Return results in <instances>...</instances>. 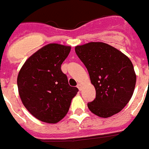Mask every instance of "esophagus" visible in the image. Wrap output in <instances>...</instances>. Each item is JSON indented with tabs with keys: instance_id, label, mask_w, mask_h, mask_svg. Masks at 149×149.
I'll return each instance as SVG.
<instances>
[{
	"instance_id": "esophagus-1",
	"label": "esophagus",
	"mask_w": 149,
	"mask_h": 149,
	"mask_svg": "<svg viewBox=\"0 0 149 149\" xmlns=\"http://www.w3.org/2000/svg\"><path fill=\"white\" fill-rule=\"evenodd\" d=\"M77 87H78V88L79 89L80 91L82 89V86H81V84H78V85H77Z\"/></svg>"
}]
</instances>
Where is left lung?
<instances>
[{
  "label": "left lung",
  "instance_id": "obj_1",
  "mask_svg": "<svg viewBox=\"0 0 149 149\" xmlns=\"http://www.w3.org/2000/svg\"><path fill=\"white\" fill-rule=\"evenodd\" d=\"M75 52L96 91L95 99L88 103L89 110L101 118L111 117L122 111L130 101L136 82L130 59L102 42L77 46Z\"/></svg>",
  "mask_w": 149,
  "mask_h": 149
}]
</instances>
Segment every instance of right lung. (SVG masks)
Returning a JSON list of instances; mask_svg holds the SVG:
<instances>
[{
    "label": "right lung",
    "mask_w": 149,
    "mask_h": 149,
    "mask_svg": "<svg viewBox=\"0 0 149 149\" xmlns=\"http://www.w3.org/2000/svg\"><path fill=\"white\" fill-rule=\"evenodd\" d=\"M71 47L49 44L32 54L17 76L19 95L27 110L40 121L57 123L67 115L78 93L61 70Z\"/></svg>",
    "instance_id": "1"
}]
</instances>
